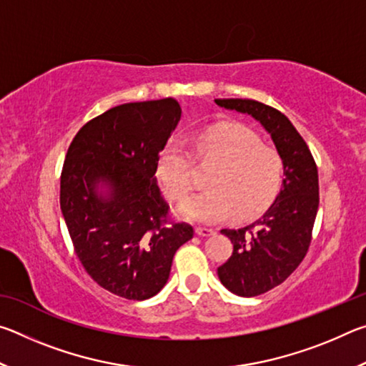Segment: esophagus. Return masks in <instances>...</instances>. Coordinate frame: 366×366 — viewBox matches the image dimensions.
Masks as SVG:
<instances>
[{"label": "esophagus", "mask_w": 366, "mask_h": 366, "mask_svg": "<svg viewBox=\"0 0 366 366\" xmlns=\"http://www.w3.org/2000/svg\"><path fill=\"white\" fill-rule=\"evenodd\" d=\"M195 232H197V235H200V237H209V235L214 234V229H209V227H195Z\"/></svg>", "instance_id": "obj_1"}]
</instances>
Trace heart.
<instances>
[{"label":"heart","instance_id":"1","mask_svg":"<svg viewBox=\"0 0 366 366\" xmlns=\"http://www.w3.org/2000/svg\"><path fill=\"white\" fill-rule=\"evenodd\" d=\"M198 158L219 164L208 179L209 190L181 203V218L195 222H218L232 214L252 219L268 208L280 194L284 164L272 148L249 129L237 124H216L198 134ZM158 176L166 197L179 202L194 187V153L181 139H171L158 159Z\"/></svg>","mask_w":366,"mask_h":366}]
</instances>
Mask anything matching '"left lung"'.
I'll return each mask as SVG.
<instances>
[{
    "label": "left lung",
    "mask_w": 366,
    "mask_h": 366,
    "mask_svg": "<svg viewBox=\"0 0 366 366\" xmlns=\"http://www.w3.org/2000/svg\"><path fill=\"white\" fill-rule=\"evenodd\" d=\"M214 102L262 124L284 164L281 192L262 218L221 231L234 250L218 268L219 281L235 295L255 297L286 281L307 255L320 205L318 169L305 140L281 111L242 98Z\"/></svg>",
    "instance_id": "8db88e82"
}]
</instances>
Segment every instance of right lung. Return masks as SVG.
Returning <instances> with one entry per match:
<instances>
[{"mask_svg": "<svg viewBox=\"0 0 366 366\" xmlns=\"http://www.w3.org/2000/svg\"><path fill=\"white\" fill-rule=\"evenodd\" d=\"M181 113L174 98L119 104L86 122L66 154L59 203L74 249L92 280L124 299L157 295L194 237L168 219L154 177Z\"/></svg>", "mask_w": 366, "mask_h": 366, "instance_id": "obj_1", "label": "right lung"}]
</instances>
